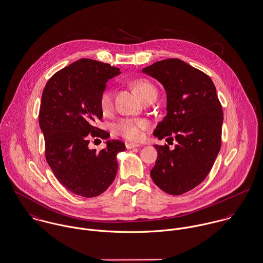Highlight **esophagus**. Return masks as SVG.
<instances>
[{"mask_svg":"<svg viewBox=\"0 0 263 263\" xmlns=\"http://www.w3.org/2000/svg\"><path fill=\"white\" fill-rule=\"evenodd\" d=\"M138 146H139V144H135V143H131V142H127V143H126L127 149H132V148L138 147Z\"/></svg>","mask_w":263,"mask_h":263,"instance_id":"esophagus-1","label":"esophagus"}]
</instances>
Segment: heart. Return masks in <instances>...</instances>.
I'll list each match as a JSON object with an SVG mask.
<instances>
[{
	"label": "heart",
	"mask_w": 263,
	"mask_h": 263,
	"mask_svg": "<svg viewBox=\"0 0 263 263\" xmlns=\"http://www.w3.org/2000/svg\"><path fill=\"white\" fill-rule=\"evenodd\" d=\"M134 86L143 100L152 95L157 93L156 86L148 80L140 79L134 82ZM101 107L104 112H109L114 106V90L110 87H105L100 99ZM147 128V123L144 120L124 118L115 123L112 129L119 136L130 140L138 141L143 136V131Z\"/></svg>",
	"instance_id": "b5f03b06"
}]
</instances>
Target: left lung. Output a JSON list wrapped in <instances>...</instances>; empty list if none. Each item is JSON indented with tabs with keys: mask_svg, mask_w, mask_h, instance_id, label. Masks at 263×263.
I'll return each instance as SVG.
<instances>
[{
	"mask_svg": "<svg viewBox=\"0 0 263 263\" xmlns=\"http://www.w3.org/2000/svg\"><path fill=\"white\" fill-rule=\"evenodd\" d=\"M142 72L158 79L166 91L167 114L154 135L178 141L173 151L166 144L155 145L158 158L151 176L165 193L181 195L204 181L218 155L221 104L210 76L182 60H161Z\"/></svg>",
	"mask_w": 263,
	"mask_h": 263,
	"instance_id": "1",
	"label": "left lung"
}]
</instances>
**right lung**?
Listing matches in <instances>:
<instances>
[{"label":"right lung","mask_w":263,"mask_h":263,"mask_svg":"<svg viewBox=\"0 0 263 263\" xmlns=\"http://www.w3.org/2000/svg\"><path fill=\"white\" fill-rule=\"evenodd\" d=\"M120 73L109 64L80 59L54 73L44 88L39 122L46 159L58 181L76 195H101L117 175V155L125 144L108 140L97 152L88 143L90 137H109L95 123L103 118L100 99L106 81Z\"/></svg>","instance_id":"add662e5"}]
</instances>
